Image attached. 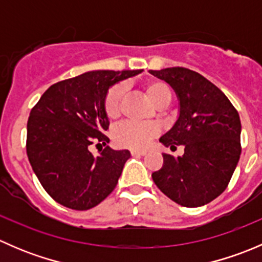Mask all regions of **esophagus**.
<instances>
[{
	"label": "esophagus",
	"mask_w": 262,
	"mask_h": 262,
	"mask_svg": "<svg viewBox=\"0 0 262 262\" xmlns=\"http://www.w3.org/2000/svg\"><path fill=\"white\" fill-rule=\"evenodd\" d=\"M132 156H144L146 155V150H139V149H132L130 150Z\"/></svg>",
	"instance_id": "esophagus-1"
}]
</instances>
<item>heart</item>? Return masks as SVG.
I'll return each instance as SVG.
<instances>
[{
	"label": "heart",
	"instance_id": "b5f03b06",
	"mask_svg": "<svg viewBox=\"0 0 262 262\" xmlns=\"http://www.w3.org/2000/svg\"><path fill=\"white\" fill-rule=\"evenodd\" d=\"M144 91L148 99L157 106L161 102L171 100V91L167 84L162 81H149L144 86ZM124 96L123 86L112 87L107 91L104 100L105 114L109 119H116L120 114L121 99ZM157 126L149 123H134V121H126L116 126L114 130V141L116 144L121 147L128 148H143L148 144V142L157 134Z\"/></svg>",
	"mask_w": 262,
	"mask_h": 262
}]
</instances>
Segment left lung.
<instances>
[{
  "instance_id": "left-lung-1",
  "label": "left lung",
  "mask_w": 262,
  "mask_h": 262,
  "mask_svg": "<svg viewBox=\"0 0 262 262\" xmlns=\"http://www.w3.org/2000/svg\"><path fill=\"white\" fill-rule=\"evenodd\" d=\"M167 82L179 100V116L160 142L184 146V155L163 153L152 173L158 189L182 207L208 204L226 190L241 156V120L228 97L207 78L184 67L149 71Z\"/></svg>"
}]
</instances>
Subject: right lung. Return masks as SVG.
I'll list each match as a JSON object with an SVG mask.
<instances>
[{
	"mask_svg": "<svg viewBox=\"0 0 262 262\" xmlns=\"http://www.w3.org/2000/svg\"><path fill=\"white\" fill-rule=\"evenodd\" d=\"M142 72L82 73L52 84L31 109L26 152L36 178L57 203L87 210L115 189L130 152L106 147L95 157L89 147L109 143L104 100L110 87Z\"/></svg>",
	"mask_w": 262,
	"mask_h": 262,
	"instance_id": "1",
	"label": "right lung"
}]
</instances>
